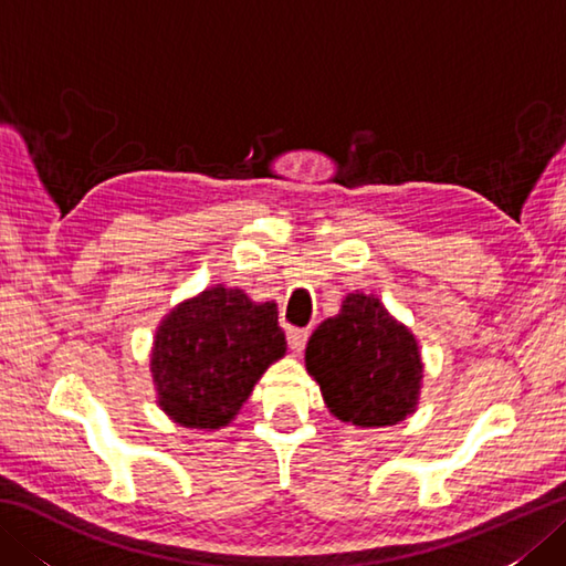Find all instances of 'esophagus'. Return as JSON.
I'll use <instances>...</instances> for the list:
<instances>
[{
	"mask_svg": "<svg viewBox=\"0 0 566 566\" xmlns=\"http://www.w3.org/2000/svg\"><path fill=\"white\" fill-rule=\"evenodd\" d=\"M306 340H308V331H304V328H290V331H286V343H290V347H292L294 353H302Z\"/></svg>",
	"mask_w": 566,
	"mask_h": 566,
	"instance_id": "obj_1",
	"label": "esophagus"
}]
</instances>
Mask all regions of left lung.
<instances>
[{"label": "left lung", "mask_w": 566, "mask_h": 566, "mask_svg": "<svg viewBox=\"0 0 566 566\" xmlns=\"http://www.w3.org/2000/svg\"><path fill=\"white\" fill-rule=\"evenodd\" d=\"M306 369L328 411L359 428L396 426L416 411L423 363L418 343L375 294L353 292L306 345Z\"/></svg>", "instance_id": "1"}]
</instances>
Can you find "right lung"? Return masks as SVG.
Instances as JSON below:
<instances>
[{
	"mask_svg": "<svg viewBox=\"0 0 566 566\" xmlns=\"http://www.w3.org/2000/svg\"><path fill=\"white\" fill-rule=\"evenodd\" d=\"M276 318L274 302L255 304L223 284L175 306L153 340L158 406L185 428L231 423L264 369L286 353Z\"/></svg>",
	"mask_w": 566,
	"mask_h": 566,
	"instance_id": "right-lung-1",
	"label": "right lung"
}]
</instances>
